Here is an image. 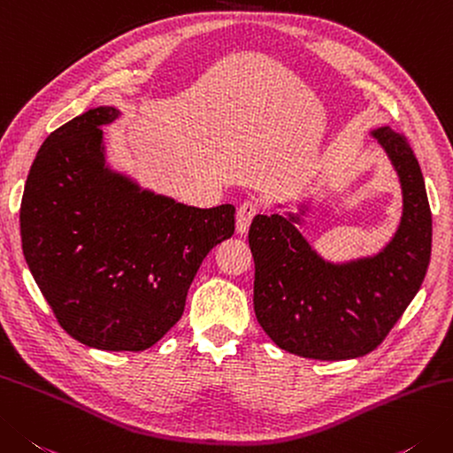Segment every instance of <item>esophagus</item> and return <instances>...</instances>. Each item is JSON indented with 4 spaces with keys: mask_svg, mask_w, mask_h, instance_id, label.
<instances>
[{
    "mask_svg": "<svg viewBox=\"0 0 453 453\" xmlns=\"http://www.w3.org/2000/svg\"><path fill=\"white\" fill-rule=\"evenodd\" d=\"M257 211H259V206H257L255 200H245L242 206L237 208V234H247L250 232V226H251V219L255 218Z\"/></svg>",
    "mask_w": 453,
    "mask_h": 453,
    "instance_id": "esophagus-1",
    "label": "esophagus"
}]
</instances>
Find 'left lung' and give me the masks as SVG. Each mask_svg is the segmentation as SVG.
Masks as SVG:
<instances>
[{
    "mask_svg": "<svg viewBox=\"0 0 453 453\" xmlns=\"http://www.w3.org/2000/svg\"><path fill=\"white\" fill-rule=\"evenodd\" d=\"M396 171L403 216L383 250L332 263L298 232L304 210L255 216L250 247L255 261L257 322L280 349L300 357L342 361L367 356L387 338L426 277L432 214L420 165L401 133L371 131Z\"/></svg>",
    "mask_w": 453,
    "mask_h": 453,
    "instance_id": "obj_1",
    "label": "left lung"
}]
</instances>
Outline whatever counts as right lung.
Listing matches in <instances>:
<instances>
[{
    "mask_svg": "<svg viewBox=\"0 0 453 453\" xmlns=\"http://www.w3.org/2000/svg\"><path fill=\"white\" fill-rule=\"evenodd\" d=\"M113 105L44 139L27 176L25 261L58 324L88 348L143 351L180 320L210 250L234 235L235 208H194L105 163Z\"/></svg>",
    "mask_w": 453,
    "mask_h": 453,
    "instance_id": "obj_1",
    "label": "right lung"
}]
</instances>
